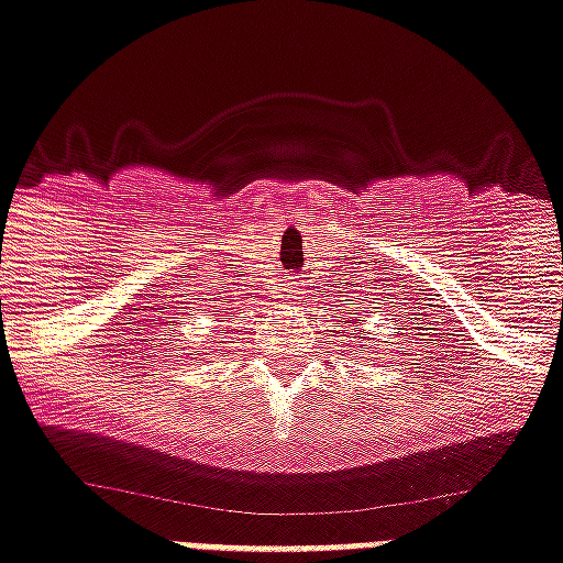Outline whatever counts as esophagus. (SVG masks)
Masks as SVG:
<instances>
[{
    "mask_svg": "<svg viewBox=\"0 0 563 563\" xmlns=\"http://www.w3.org/2000/svg\"><path fill=\"white\" fill-rule=\"evenodd\" d=\"M283 300V303H295L297 297H300V289H297L295 283H283L280 295H277Z\"/></svg>",
    "mask_w": 563,
    "mask_h": 563,
    "instance_id": "34e87169",
    "label": "esophagus"
}]
</instances>
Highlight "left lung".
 I'll use <instances>...</instances> for the list:
<instances>
[{
  "instance_id": "left-lung-1",
  "label": "left lung",
  "mask_w": 563,
  "mask_h": 563,
  "mask_svg": "<svg viewBox=\"0 0 563 563\" xmlns=\"http://www.w3.org/2000/svg\"><path fill=\"white\" fill-rule=\"evenodd\" d=\"M350 314H353V312H350ZM355 314H358V309H355ZM346 323H350V321H346ZM355 335H361V329H355Z\"/></svg>"
}]
</instances>
